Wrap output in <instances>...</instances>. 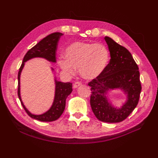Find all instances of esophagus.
<instances>
[{
  "label": "esophagus",
  "instance_id": "34e87169",
  "mask_svg": "<svg viewBox=\"0 0 158 158\" xmlns=\"http://www.w3.org/2000/svg\"><path fill=\"white\" fill-rule=\"evenodd\" d=\"M81 82L77 81V82H75L74 84H73V87L74 88H77L78 86H81Z\"/></svg>",
  "mask_w": 158,
  "mask_h": 158
}]
</instances>
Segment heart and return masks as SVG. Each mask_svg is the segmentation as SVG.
<instances>
[{"mask_svg": "<svg viewBox=\"0 0 158 158\" xmlns=\"http://www.w3.org/2000/svg\"><path fill=\"white\" fill-rule=\"evenodd\" d=\"M64 59L59 60L61 69L73 74L78 70L81 76L86 80L97 78L106 67L110 54L106 47L101 43L75 42L63 52Z\"/></svg>", "mask_w": 158, "mask_h": 158, "instance_id": "1", "label": "heart"}]
</instances>
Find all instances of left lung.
I'll return each instance as SVG.
<instances>
[{"label":"left lung","instance_id":"obj_1","mask_svg":"<svg viewBox=\"0 0 158 158\" xmlns=\"http://www.w3.org/2000/svg\"><path fill=\"white\" fill-rule=\"evenodd\" d=\"M105 39L111 59L99 76L88 84L92 91L90 105L99 121L119 123L125 120L138 103L141 90L139 68L126 48L109 37ZM120 89L127 95L126 102L119 109L113 107L106 96L109 89Z\"/></svg>","mask_w":158,"mask_h":158}]
</instances>
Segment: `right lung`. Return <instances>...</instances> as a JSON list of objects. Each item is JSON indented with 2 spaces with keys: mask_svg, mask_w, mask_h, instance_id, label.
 <instances>
[{
  "mask_svg": "<svg viewBox=\"0 0 158 158\" xmlns=\"http://www.w3.org/2000/svg\"><path fill=\"white\" fill-rule=\"evenodd\" d=\"M63 34L62 33L56 32L50 34L43 39L34 46L26 53L24 57L21 66L19 68L18 73V96L20 102L25 110L26 112L33 119H35L40 121L50 122L56 121L60 118V116L63 113L65 105L66 99L72 92V83H63V82L56 81V93L53 105L51 108L41 115H34L31 114L26 108L24 106L20 98V76L24 66V63L32 58L42 57L52 63H56V52L57 49L58 42L60 37ZM52 70L53 69L52 68Z\"/></svg>",
  "mask_w": 158,
  "mask_h": 158,
  "instance_id": "1",
  "label": "right lung"
}]
</instances>
